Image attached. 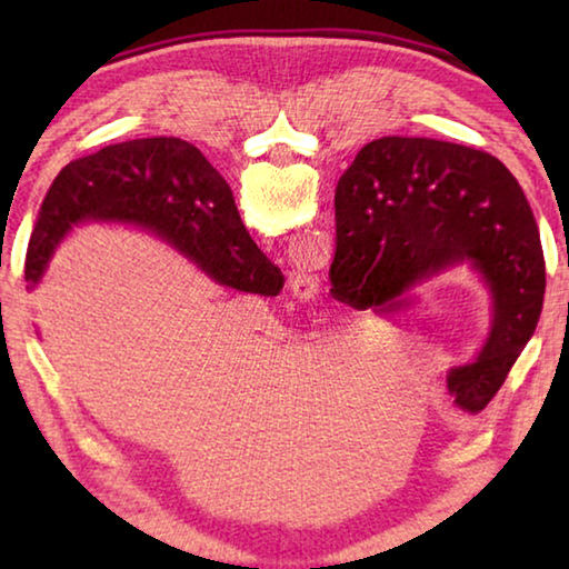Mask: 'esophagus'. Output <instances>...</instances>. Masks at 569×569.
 Wrapping results in <instances>:
<instances>
[{
	"label": "esophagus",
	"mask_w": 569,
	"mask_h": 569,
	"mask_svg": "<svg viewBox=\"0 0 569 569\" xmlns=\"http://www.w3.org/2000/svg\"><path fill=\"white\" fill-rule=\"evenodd\" d=\"M316 286H319V278H316L311 271H303V268H298V271H293L291 278H288V288H291V293L296 298H301V301L313 298Z\"/></svg>",
	"instance_id": "1"
}]
</instances>
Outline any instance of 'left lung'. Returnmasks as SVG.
<instances>
[{"label":"left lung","mask_w":569,"mask_h":569,"mask_svg":"<svg viewBox=\"0 0 569 569\" xmlns=\"http://www.w3.org/2000/svg\"><path fill=\"white\" fill-rule=\"evenodd\" d=\"M331 291L401 321L407 291L467 263L492 298V326L475 363L449 371L459 409L492 401L535 333L545 298L539 228L519 182L475 148L429 138L363 146L336 186Z\"/></svg>","instance_id":"1"}]
</instances>
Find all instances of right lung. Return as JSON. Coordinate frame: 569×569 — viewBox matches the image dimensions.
I'll list each match as a JSON object with an SVG mask.
<instances>
[{
  "instance_id": "add662e5",
  "label": "right lung",
  "mask_w": 569,
  "mask_h": 569,
  "mask_svg": "<svg viewBox=\"0 0 569 569\" xmlns=\"http://www.w3.org/2000/svg\"><path fill=\"white\" fill-rule=\"evenodd\" d=\"M90 220L146 228L233 291L278 296L283 288L281 268L248 236L223 176L180 138L118 142L60 170L27 250L30 291L64 236Z\"/></svg>"
}]
</instances>
